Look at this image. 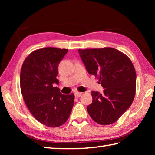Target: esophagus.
Segmentation results:
<instances>
[{"mask_svg": "<svg viewBox=\"0 0 155 155\" xmlns=\"http://www.w3.org/2000/svg\"><path fill=\"white\" fill-rule=\"evenodd\" d=\"M82 94H83V93H80V92H76V93H74L75 97H77V98L80 97Z\"/></svg>", "mask_w": 155, "mask_h": 155, "instance_id": "esophagus-1", "label": "esophagus"}]
</instances>
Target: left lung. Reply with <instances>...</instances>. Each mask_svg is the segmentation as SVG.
Instances as JSON below:
<instances>
[{"label": "left lung", "mask_w": 155, "mask_h": 155, "mask_svg": "<svg viewBox=\"0 0 155 155\" xmlns=\"http://www.w3.org/2000/svg\"><path fill=\"white\" fill-rule=\"evenodd\" d=\"M88 72L94 75L104 89L91 92L93 103L87 111L102 125L113 124L132 104L136 92V72L126 54L110 47L78 49Z\"/></svg>", "instance_id": "left-lung-1"}]
</instances>
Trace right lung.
<instances>
[{
  "instance_id": "right-lung-1",
  "label": "right lung",
  "mask_w": 155,
  "mask_h": 155,
  "mask_svg": "<svg viewBox=\"0 0 155 155\" xmlns=\"http://www.w3.org/2000/svg\"><path fill=\"white\" fill-rule=\"evenodd\" d=\"M68 49L46 47L32 52L23 62L20 77L25 103L36 119L45 126L64 124L74 105L73 93L64 95L58 84V67Z\"/></svg>"
}]
</instances>
